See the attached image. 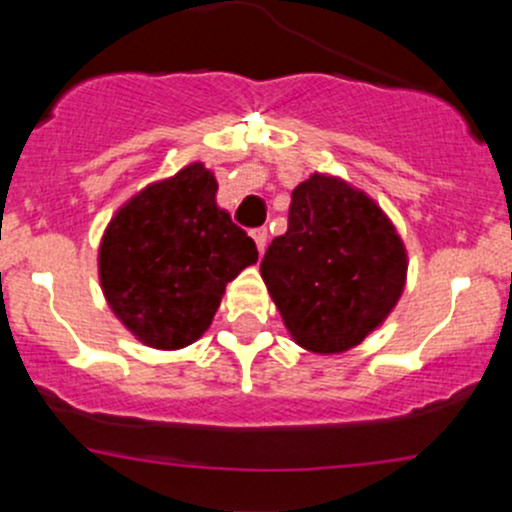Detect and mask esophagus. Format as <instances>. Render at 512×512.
I'll return each mask as SVG.
<instances>
[{"label":"esophagus","mask_w":512,"mask_h":512,"mask_svg":"<svg viewBox=\"0 0 512 512\" xmlns=\"http://www.w3.org/2000/svg\"><path fill=\"white\" fill-rule=\"evenodd\" d=\"M252 235V240H255V245H257V252H265V247H267V230L265 227H257V230H252L250 232Z\"/></svg>","instance_id":"obj_1"}]
</instances>
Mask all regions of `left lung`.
I'll return each mask as SVG.
<instances>
[{
    "label": "left lung",
    "instance_id": "left-lung-1",
    "mask_svg": "<svg viewBox=\"0 0 512 512\" xmlns=\"http://www.w3.org/2000/svg\"><path fill=\"white\" fill-rule=\"evenodd\" d=\"M406 270V247L384 210L324 173L292 190L287 232L260 265L292 339L317 354L347 352L381 327Z\"/></svg>",
    "mask_w": 512,
    "mask_h": 512
}]
</instances>
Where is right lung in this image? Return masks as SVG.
<instances>
[{"mask_svg":"<svg viewBox=\"0 0 512 512\" xmlns=\"http://www.w3.org/2000/svg\"><path fill=\"white\" fill-rule=\"evenodd\" d=\"M203 163L133 195L98 247L103 297L123 327L153 349H183L205 334L227 282L257 262L245 230L215 203Z\"/></svg>","mask_w":512,"mask_h":512,"instance_id":"obj_1","label":"right lung"}]
</instances>
